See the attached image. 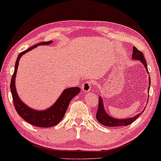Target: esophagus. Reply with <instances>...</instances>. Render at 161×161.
<instances>
[{"instance_id":"34e87169","label":"esophagus","mask_w":161,"mask_h":161,"mask_svg":"<svg viewBox=\"0 0 161 161\" xmlns=\"http://www.w3.org/2000/svg\"><path fill=\"white\" fill-rule=\"evenodd\" d=\"M92 89V83L89 81H86V82H84L81 86V89H82L83 92H89V91H91Z\"/></svg>"}]
</instances>
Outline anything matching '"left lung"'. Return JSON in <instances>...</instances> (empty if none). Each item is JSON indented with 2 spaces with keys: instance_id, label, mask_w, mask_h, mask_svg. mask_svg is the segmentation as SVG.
I'll return each mask as SVG.
<instances>
[{
  "instance_id": "1",
  "label": "left lung",
  "mask_w": 161,
  "mask_h": 161,
  "mask_svg": "<svg viewBox=\"0 0 161 161\" xmlns=\"http://www.w3.org/2000/svg\"><path fill=\"white\" fill-rule=\"evenodd\" d=\"M131 58L133 60H140L142 64H143L144 67L147 70V72L149 75V71H148L147 68V61H146L144 56H143V53L141 52H140L139 50L137 49L136 47H133V53L132 55H131ZM149 88H148V92L149 91V86H150V77H149ZM145 109V108H144ZM144 109L143 110V112H140L139 114H136L134 117H131L129 118H125V119H120V118H115L113 117L110 116L107 112H106L105 107H104V103L103 101V99L100 96L99 97V102H98V108H97V113H96V118L98 120L100 124L106 126H128V125L131 124V123L135 121L141 114L143 113Z\"/></svg>"
}]
</instances>
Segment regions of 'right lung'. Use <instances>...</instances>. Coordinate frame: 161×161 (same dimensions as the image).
Listing matches in <instances>:
<instances>
[{
  "label": "right lung",
  "instance_id": "right-lung-1",
  "mask_svg": "<svg viewBox=\"0 0 161 161\" xmlns=\"http://www.w3.org/2000/svg\"><path fill=\"white\" fill-rule=\"evenodd\" d=\"M52 43H53L52 41H47V42H41L20 53L18 57L17 58L14 74L12 75L11 83H10L14 106L18 114L29 124L37 127H43V128L52 127L59 124L62 120V119L64 118L70 101H72V99L75 96L78 95L80 92V89L79 87H70V88L65 89L63 91L61 95H60L57 101L55 102V103L44 110H37L30 108V106L26 105L25 103L20 100L18 95V92H17L15 87L17 70H18L20 58L25 53L35 49L37 46L49 45Z\"/></svg>",
  "mask_w": 161,
  "mask_h": 161
}]
</instances>
